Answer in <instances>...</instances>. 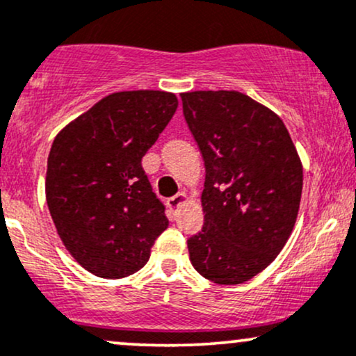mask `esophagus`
Returning a JSON list of instances; mask_svg holds the SVG:
<instances>
[{"instance_id":"1","label":"esophagus","mask_w":356,"mask_h":356,"mask_svg":"<svg viewBox=\"0 0 356 356\" xmlns=\"http://www.w3.org/2000/svg\"><path fill=\"white\" fill-rule=\"evenodd\" d=\"M184 199H186V194H184V192H179V194H175V195H172V197L167 199V206H169L170 209H175V207H177L179 204L184 201Z\"/></svg>"}]
</instances>
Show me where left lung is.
<instances>
[{"label": "left lung", "mask_w": 356, "mask_h": 356, "mask_svg": "<svg viewBox=\"0 0 356 356\" xmlns=\"http://www.w3.org/2000/svg\"><path fill=\"white\" fill-rule=\"evenodd\" d=\"M201 150L204 226L187 239L192 266L218 284L263 271L295 227L303 167L275 112L234 90L181 93Z\"/></svg>", "instance_id": "1"}]
</instances>
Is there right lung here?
<instances>
[{
  "label": "right lung",
  "instance_id": "right-lung-1",
  "mask_svg": "<svg viewBox=\"0 0 356 356\" xmlns=\"http://www.w3.org/2000/svg\"><path fill=\"white\" fill-rule=\"evenodd\" d=\"M175 108L177 97L169 92L112 93L53 140L48 209L65 248L93 275L118 280L137 273L169 226L142 157Z\"/></svg>",
  "mask_w": 356,
  "mask_h": 356
}]
</instances>
